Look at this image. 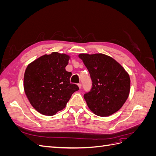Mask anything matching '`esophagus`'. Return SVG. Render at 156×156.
Wrapping results in <instances>:
<instances>
[{"label": "esophagus", "mask_w": 156, "mask_h": 156, "mask_svg": "<svg viewBox=\"0 0 156 156\" xmlns=\"http://www.w3.org/2000/svg\"><path fill=\"white\" fill-rule=\"evenodd\" d=\"M77 85H78V87H79V88H81L82 84H81V83H78V84H77Z\"/></svg>", "instance_id": "34e87169"}]
</instances>
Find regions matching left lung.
Instances as JSON below:
<instances>
[{"label": "left lung", "mask_w": 156, "mask_h": 156, "mask_svg": "<svg viewBox=\"0 0 156 156\" xmlns=\"http://www.w3.org/2000/svg\"><path fill=\"white\" fill-rule=\"evenodd\" d=\"M88 69L92 88L84 94L88 108L100 116H108L124 104L130 91V78L124 68L109 56L79 55Z\"/></svg>", "instance_id": "obj_1"}]
</instances>
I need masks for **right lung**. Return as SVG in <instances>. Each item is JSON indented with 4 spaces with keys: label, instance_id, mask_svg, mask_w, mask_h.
Here are the masks:
<instances>
[{
    "label": "right lung",
    "instance_id": "add662e5",
    "mask_svg": "<svg viewBox=\"0 0 156 156\" xmlns=\"http://www.w3.org/2000/svg\"><path fill=\"white\" fill-rule=\"evenodd\" d=\"M69 56L53 52L28 65L24 75V90L32 106L42 115H55L65 108L79 87L70 83L72 73L65 68Z\"/></svg>",
    "mask_w": 156,
    "mask_h": 156
}]
</instances>
